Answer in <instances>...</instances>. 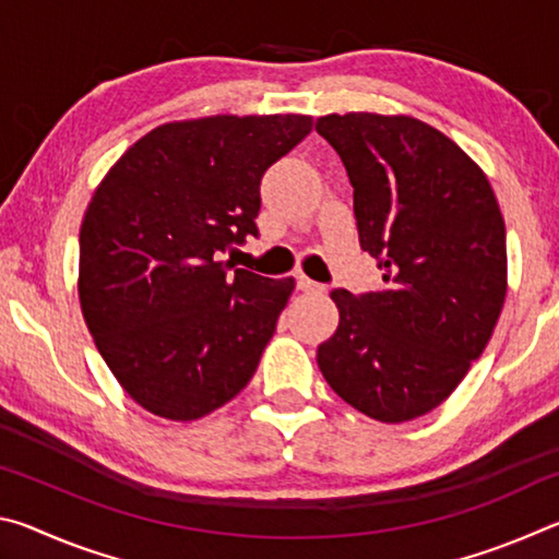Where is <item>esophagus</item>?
Instances as JSON below:
<instances>
[{
  "instance_id": "obj_1",
  "label": "esophagus",
  "mask_w": 559,
  "mask_h": 559,
  "mask_svg": "<svg viewBox=\"0 0 559 559\" xmlns=\"http://www.w3.org/2000/svg\"><path fill=\"white\" fill-rule=\"evenodd\" d=\"M296 283H298L300 290H323V286H320V283H316V281H310L306 273H298Z\"/></svg>"
}]
</instances>
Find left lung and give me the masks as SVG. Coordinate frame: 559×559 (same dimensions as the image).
I'll return each mask as SVG.
<instances>
[{
	"instance_id": "obj_1",
	"label": "left lung",
	"mask_w": 559,
	"mask_h": 559,
	"mask_svg": "<svg viewBox=\"0 0 559 559\" xmlns=\"http://www.w3.org/2000/svg\"><path fill=\"white\" fill-rule=\"evenodd\" d=\"M316 130L343 159L359 246L384 281L330 293L340 323L318 367L370 419L412 421L449 400L493 335L508 290L503 214L484 169L427 122L333 112Z\"/></svg>"
}]
</instances>
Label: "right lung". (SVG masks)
I'll return each mask as SVG.
<instances>
[{
  "mask_svg": "<svg viewBox=\"0 0 559 559\" xmlns=\"http://www.w3.org/2000/svg\"><path fill=\"white\" fill-rule=\"evenodd\" d=\"M310 116L165 122L103 177L81 224L79 298L122 390L150 414L202 419L257 372L296 281L222 261L259 236L261 177Z\"/></svg>",
  "mask_w": 559,
  "mask_h": 559,
  "instance_id": "1",
  "label": "right lung"
}]
</instances>
